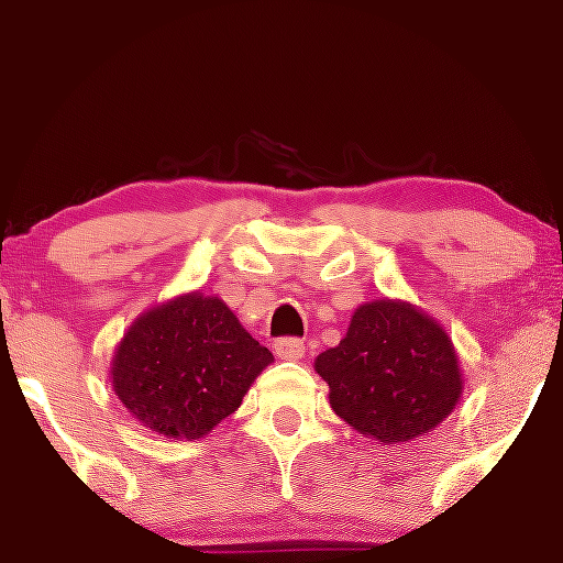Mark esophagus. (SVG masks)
<instances>
[{
	"instance_id": "esophagus-1",
	"label": "esophagus",
	"mask_w": 563,
	"mask_h": 563,
	"mask_svg": "<svg viewBox=\"0 0 563 563\" xmlns=\"http://www.w3.org/2000/svg\"><path fill=\"white\" fill-rule=\"evenodd\" d=\"M274 354L282 356V360H302L305 341L295 339V335H284V339L274 341Z\"/></svg>"
}]
</instances>
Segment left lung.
Returning <instances> with one entry per match:
<instances>
[{
    "instance_id": "8db88e82",
    "label": "left lung",
    "mask_w": 563,
    "mask_h": 563,
    "mask_svg": "<svg viewBox=\"0 0 563 563\" xmlns=\"http://www.w3.org/2000/svg\"><path fill=\"white\" fill-rule=\"evenodd\" d=\"M316 369L331 388L333 411L385 444L432 432L463 393L448 333L393 299L362 305L344 341L320 354Z\"/></svg>"
}]
</instances>
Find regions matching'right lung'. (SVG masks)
<instances>
[{
  "label": "right lung",
  "instance_id": "add662e5",
  "mask_svg": "<svg viewBox=\"0 0 563 563\" xmlns=\"http://www.w3.org/2000/svg\"><path fill=\"white\" fill-rule=\"evenodd\" d=\"M274 362L222 299L194 291L142 316L113 360V388L134 419L175 440H199L238 411Z\"/></svg>",
  "mask_w": 563,
  "mask_h": 563
}]
</instances>
